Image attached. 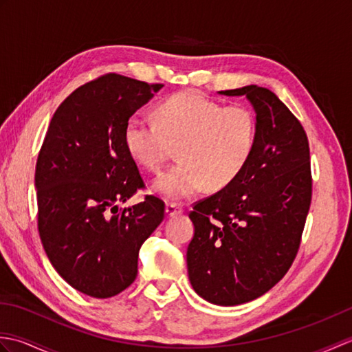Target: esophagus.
<instances>
[{
	"label": "esophagus",
	"mask_w": 352,
	"mask_h": 352,
	"mask_svg": "<svg viewBox=\"0 0 352 352\" xmlns=\"http://www.w3.org/2000/svg\"><path fill=\"white\" fill-rule=\"evenodd\" d=\"M183 213V207L177 206V204H168L166 206V214L169 218H174L177 214H182Z\"/></svg>",
	"instance_id": "34e87169"
}]
</instances>
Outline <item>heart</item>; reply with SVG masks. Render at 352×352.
I'll use <instances>...</instances> for the list:
<instances>
[{"mask_svg":"<svg viewBox=\"0 0 352 352\" xmlns=\"http://www.w3.org/2000/svg\"><path fill=\"white\" fill-rule=\"evenodd\" d=\"M256 113L246 106H223L198 91L168 96L155 121L134 115L124 126L126 151L146 170H159L178 145V162L157 177L154 189L169 201L233 183L257 145Z\"/></svg>","mask_w":352,"mask_h":352,"instance_id":"heart-1","label":"heart"}]
</instances>
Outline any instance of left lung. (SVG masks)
Returning a JSON list of instances; mask_svg holds the SVG:
<instances>
[{
    "instance_id": "obj_1",
    "label": "left lung",
    "mask_w": 352,
    "mask_h": 352,
    "mask_svg": "<svg viewBox=\"0 0 352 352\" xmlns=\"http://www.w3.org/2000/svg\"><path fill=\"white\" fill-rule=\"evenodd\" d=\"M219 94L250 100L257 145L233 183L193 206L188 271L206 301L239 305L266 294L294 263L311 203L310 148L301 122L269 89Z\"/></svg>"
}]
</instances>
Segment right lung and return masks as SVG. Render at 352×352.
<instances>
[{
	"label": "right lung",
	"mask_w": 352,
	"mask_h": 352,
	"mask_svg": "<svg viewBox=\"0 0 352 352\" xmlns=\"http://www.w3.org/2000/svg\"><path fill=\"white\" fill-rule=\"evenodd\" d=\"M162 87L101 76L58 106L43 139L34 175L37 228L51 265L85 295L104 300L129 287L142 243L164 218L154 195L118 207L145 188L124 144L125 122Z\"/></svg>",
	"instance_id": "1"
}]
</instances>
